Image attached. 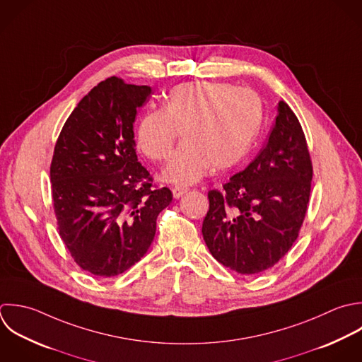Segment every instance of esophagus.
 Returning a JSON list of instances; mask_svg holds the SVG:
<instances>
[{
	"instance_id": "esophagus-1",
	"label": "esophagus",
	"mask_w": 362,
	"mask_h": 362,
	"mask_svg": "<svg viewBox=\"0 0 362 362\" xmlns=\"http://www.w3.org/2000/svg\"><path fill=\"white\" fill-rule=\"evenodd\" d=\"M187 190H189V187H186V186H175V187L172 189V193H173V197H175V199H179V197H182L185 193H187Z\"/></svg>"
}]
</instances>
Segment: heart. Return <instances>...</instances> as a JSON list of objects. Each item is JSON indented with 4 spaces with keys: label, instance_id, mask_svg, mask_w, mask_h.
I'll list each match as a JSON object with an SVG mask.
<instances>
[{
    "label": "heart",
    "instance_id": "heart-1",
    "mask_svg": "<svg viewBox=\"0 0 362 362\" xmlns=\"http://www.w3.org/2000/svg\"><path fill=\"white\" fill-rule=\"evenodd\" d=\"M264 121V103L251 88L226 81H193L173 87L163 108L146 111L136 127L138 149L151 160H165L182 131L185 144L162 172L165 180L189 185L213 166L240 165L250 153Z\"/></svg>",
    "mask_w": 362,
    "mask_h": 362
}]
</instances>
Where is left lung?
<instances>
[{
    "mask_svg": "<svg viewBox=\"0 0 362 362\" xmlns=\"http://www.w3.org/2000/svg\"><path fill=\"white\" fill-rule=\"evenodd\" d=\"M312 177L302 125L279 101L275 125L258 156L223 190L209 192L202 233L211 255L241 275H257L278 264L299 237Z\"/></svg>",
    "mask_w": 362,
    "mask_h": 362,
    "instance_id": "obj_1",
    "label": "left lung"
}]
</instances>
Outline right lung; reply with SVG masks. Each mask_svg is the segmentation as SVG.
Returning a JSON list of instances; mask_svg holds the SVG:
<instances>
[{
  "label": "right lung",
  "mask_w": 362,
  "mask_h": 362,
  "mask_svg": "<svg viewBox=\"0 0 362 362\" xmlns=\"http://www.w3.org/2000/svg\"><path fill=\"white\" fill-rule=\"evenodd\" d=\"M151 87L108 77L66 119L50 163L62 241L74 262L98 278L117 276L151 247L159 213L173 196L138 162L134 121Z\"/></svg>",
  "instance_id": "right-lung-1"
}]
</instances>
